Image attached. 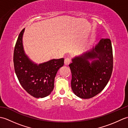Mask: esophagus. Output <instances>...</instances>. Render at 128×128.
Here are the masks:
<instances>
[{
  "instance_id": "obj_1",
  "label": "esophagus",
  "mask_w": 128,
  "mask_h": 128,
  "mask_svg": "<svg viewBox=\"0 0 128 128\" xmlns=\"http://www.w3.org/2000/svg\"><path fill=\"white\" fill-rule=\"evenodd\" d=\"M71 62V59L70 58H66L64 60V64L65 65H69Z\"/></svg>"
}]
</instances>
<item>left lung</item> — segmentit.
Instances as JSON below:
<instances>
[{
    "mask_svg": "<svg viewBox=\"0 0 128 128\" xmlns=\"http://www.w3.org/2000/svg\"><path fill=\"white\" fill-rule=\"evenodd\" d=\"M98 58L90 64V60ZM69 64L71 70L72 88L81 98H91L101 92L112 75L113 56L112 43L109 38L100 42L82 55L75 57Z\"/></svg>",
    "mask_w": 128,
    "mask_h": 128,
    "instance_id": "obj_1",
    "label": "left lung"
}]
</instances>
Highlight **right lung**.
I'll use <instances>...</instances> for the list:
<instances>
[{
	"mask_svg": "<svg viewBox=\"0 0 128 128\" xmlns=\"http://www.w3.org/2000/svg\"><path fill=\"white\" fill-rule=\"evenodd\" d=\"M25 28L20 32L14 51V69L19 82L28 94L36 98L48 96L54 88L56 72L63 66L64 58L52 59L39 65L30 60L22 46Z\"/></svg>",
	"mask_w": 128,
	"mask_h": 128,
	"instance_id": "1",
	"label": "right lung"
}]
</instances>
